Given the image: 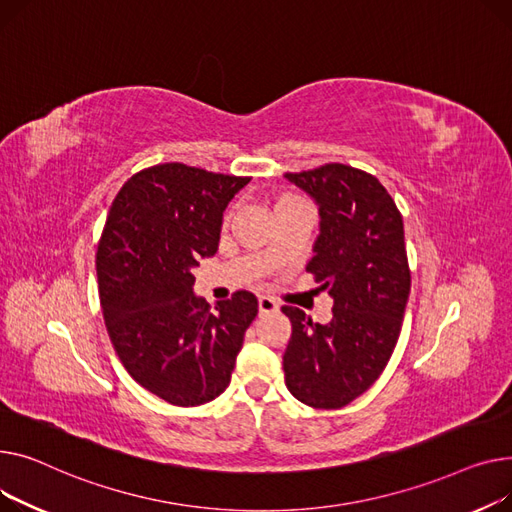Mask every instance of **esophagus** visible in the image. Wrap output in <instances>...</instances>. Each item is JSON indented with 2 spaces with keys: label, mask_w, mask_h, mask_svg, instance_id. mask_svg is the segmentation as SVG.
Listing matches in <instances>:
<instances>
[{
  "label": "esophagus",
  "mask_w": 512,
  "mask_h": 512,
  "mask_svg": "<svg viewBox=\"0 0 512 512\" xmlns=\"http://www.w3.org/2000/svg\"><path fill=\"white\" fill-rule=\"evenodd\" d=\"M258 310H260V314H273V312H279V304L273 297L264 295L258 299Z\"/></svg>",
  "instance_id": "1"
}]
</instances>
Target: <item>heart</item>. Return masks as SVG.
<instances>
[{"label": "heart", "mask_w": 512, "mask_h": 512, "mask_svg": "<svg viewBox=\"0 0 512 512\" xmlns=\"http://www.w3.org/2000/svg\"><path fill=\"white\" fill-rule=\"evenodd\" d=\"M289 198H293V196H283L281 200H289ZM281 200H279V202H281Z\"/></svg>", "instance_id": "b5f03b06"}]
</instances>
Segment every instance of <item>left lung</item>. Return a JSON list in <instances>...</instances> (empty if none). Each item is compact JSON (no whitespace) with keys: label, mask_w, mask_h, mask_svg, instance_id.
Listing matches in <instances>:
<instances>
[{"label":"left lung","mask_w":512,"mask_h":512,"mask_svg":"<svg viewBox=\"0 0 512 512\" xmlns=\"http://www.w3.org/2000/svg\"><path fill=\"white\" fill-rule=\"evenodd\" d=\"M285 177L318 204L320 235L306 270L333 297L328 324L281 308L291 320L285 384L304 405L341 409L378 380L401 335L411 289L403 219L378 177L351 165Z\"/></svg>","instance_id":"left-lung-1"}]
</instances>
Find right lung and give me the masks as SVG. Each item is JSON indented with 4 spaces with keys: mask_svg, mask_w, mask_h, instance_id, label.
Wrapping results in <instances>:
<instances>
[{
    "mask_svg": "<svg viewBox=\"0 0 512 512\" xmlns=\"http://www.w3.org/2000/svg\"><path fill=\"white\" fill-rule=\"evenodd\" d=\"M250 177L163 163L117 192L99 239L97 279L113 349L148 393L177 407L217 399L258 314L250 291L210 308L192 291L219 248L223 210Z\"/></svg>",
    "mask_w": 512,
    "mask_h": 512,
    "instance_id": "right-lung-1",
    "label": "right lung"
}]
</instances>
